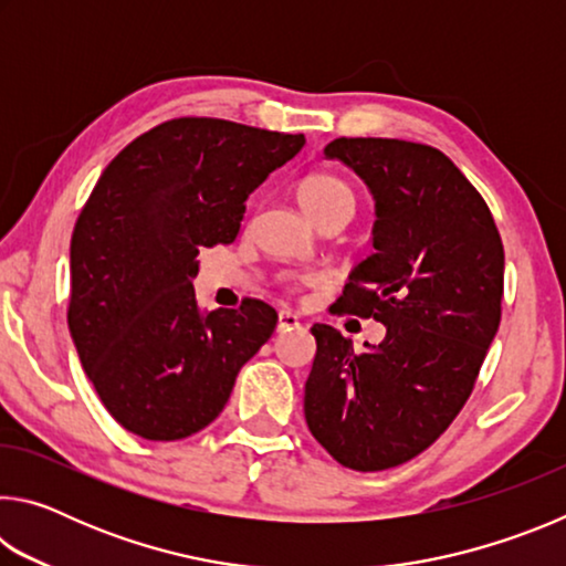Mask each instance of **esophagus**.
Wrapping results in <instances>:
<instances>
[{"instance_id": "esophagus-1", "label": "esophagus", "mask_w": 566, "mask_h": 566, "mask_svg": "<svg viewBox=\"0 0 566 566\" xmlns=\"http://www.w3.org/2000/svg\"><path fill=\"white\" fill-rule=\"evenodd\" d=\"M294 327H300V317L290 310H282L280 319H276V332H290Z\"/></svg>"}]
</instances>
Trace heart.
<instances>
[{
  "instance_id": "heart-1",
  "label": "heart",
  "mask_w": 566,
  "mask_h": 566,
  "mask_svg": "<svg viewBox=\"0 0 566 566\" xmlns=\"http://www.w3.org/2000/svg\"><path fill=\"white\" fill-rule=\"evenodd\" d=\"M296 199H300L306 217L317 219L332 207L347 205L354 209V195L352 189L344 185L339 177L334 175H310L300 181L296 187Z\"/></svg>"
}]
</instances>
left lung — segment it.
Listing matches in <instances>:
<instances>
[{"label": "left lung", "mask_w": 566, "mask_h": 566, "mask_svg": "<svg viewBox=\"0 0 566 566\" xmlns=\"http://www.w3.org/2000/svg\"><path fill=\"white\" fill-rule=\"evenodd\" d=\"M375 197V252L337 310L387 327L377 347L314 324L304 385L314 439L357 472L409 462L437 442L474 389L500 329L504 247L490 207L454 161L417 142L339 137L324 147Z\"/></svg>", "instance_id": "1"}]
</instances>
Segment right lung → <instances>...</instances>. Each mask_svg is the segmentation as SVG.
I'll return each mask as SVG.
<instances>
[{"label":"right lung","instance_id":"1","mask_svg":"<svg viewBox=\"0 0 566 566\" xmlns=\"http://www.w3.org/2000/svg\"><path fill=\"white\" fill-rule=\"evenodd\" d=\"M304 147V134L179 117L102 171L70 247V332L109 415L175 442L219 417L239 369L276 327L260 300L202 314L199 249L234 242L247 197Z\"/></svg>","mask_w":566,"mask_h":566}]
</instances>
